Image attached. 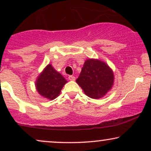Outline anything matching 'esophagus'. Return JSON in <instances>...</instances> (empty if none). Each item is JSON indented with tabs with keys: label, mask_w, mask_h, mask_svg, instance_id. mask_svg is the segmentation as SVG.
Segmentation results:
<instances>
[{
	"label": "esophagus",
	"mask_w": 151,
	"mask_h": 151,
	"mask_svg": "<svg viewBox=\"0 0 151 151\" xmlns=\"http://www.w3.org/2000/svg\"><path fill=\"white\" fill-rule=\"evenodd\" d=\"M68 78H69V79H70V80H71V81L75 80V77H74V76H72V75L69 76Z\"/></svg>",
	"instance_id": "34e87169"
}]
</instances>
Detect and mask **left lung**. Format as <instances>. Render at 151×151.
I'll list each match as a JSON object with an SVG mask.
<instances>
[{"instance_id":"1","label":"left lung","mask_w":151,"mask_h":151,"mask_svg":"<svg viewBox=\"0 0 151 151\" xmlns=\"http://www.w3.org/2000/svg\"><path fill=\"white\" fill-rule=\"evenodd\" d=\"M112 70L104 62L87 60L84 62L77 83L90 98L103 97L111 89L114 84Z\"/></svg>"}]
</instances>
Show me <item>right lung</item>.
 I'll return each mask as SVG.
<instances>
[{
    "instance_id": "obj_1",
    "label": "right lung",
    "mask_w": 151,
    "mask_h": 151,
    "mask_svg": "<svg viewBox=\"0 0 151 151\" xmlns=\"http://www.w3.org/2000/svg\"><path fill=\"white\" fill-rule=\"evenodd\" d=\"M67 82L65 78L48 65L38 77L36 88L40 94L48 99L58 97L64 85Z\"/></svg>"
}]
</instances>
